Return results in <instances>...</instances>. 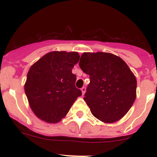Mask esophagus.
Returning a JSON list of instances; mask_svg holds the SVG:
<instances>
[{"mask_svg":"<svg viewBox=\"0 0 157 157\" xmlns=\"http://www.w3.org/2000/svg\"><path fill=\"white\" fill-rule=\"evenodd\" d=\"M81 91H82V94H83V96L84 95V93H86V87L85 86H83V87L81 88Z\"/></svg>","mask_w":157,"mask_h":157,"instance_id":"1","label":"esophagus"}]
</instances>
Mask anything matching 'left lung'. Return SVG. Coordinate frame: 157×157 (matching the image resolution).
<instances>
[{
  "label": "left lung",
  "instance_id": "8db88e82",
  "mask_svg": "<svg viewBox=\"0 0 157 157\" xmlns=\"http://www.w3.org/2000/svg\"><path fill=\"white\" fill-rule=\"evenodd\" d=\"M79 66L90 75L83 98L92 114L105 123L126 115L136 99L137 80L125 62L106 52H84Z\"/></svg>",
  "mask_w": 157,
  "mask_h": 157
}]
</instances>
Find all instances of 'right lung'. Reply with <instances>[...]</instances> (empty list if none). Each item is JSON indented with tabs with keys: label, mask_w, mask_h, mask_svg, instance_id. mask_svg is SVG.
Listing matches in <instances>:
<instances>
[{
	"label": "right lung",
	"mask_w": 157,
	"mask_h": 157,
	"mask_svg": "<svg viewBox=\"0 0 157 157\" xmlns=\"http://www.w3.org/2000/svg\"><path fill=\"white\" fill-rule=\"evenodd\" d=\"M79 59L77 52H52L31 66L24 90L32 110L41 120L59 122L82 95L72 74Z\"/></svg>",
	"instance_id": "obj_1"
}]
</instances>
